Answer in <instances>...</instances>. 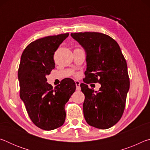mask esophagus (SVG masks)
<instances>
[{
  "label": "esophagus",
  "instance_id": "34e87169",
  "mask_svg": "<svg viewBox=\"0 0 150 150\" xmlns=\"http://www.w3.org/2000/svg\"><path fill=\"white\" fill-rule=\"evenodd\" d=\"M75 85H76V90L80 91L81 90V87H80L81 83L79 81H75Z\"/></svg>",
  "mask_w": 150,
  "mask_h": 150
}]
</instances>
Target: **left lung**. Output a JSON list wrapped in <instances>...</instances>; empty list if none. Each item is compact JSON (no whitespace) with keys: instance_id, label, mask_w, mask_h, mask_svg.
Segmentation results:
<instances>
[{"instance_id":"8db88e82","label":"left lung","mask_w":150,"mask_h":150,"mask_svg":"<svg viewBox=\"0 0 150 150\" xmlns=\"http://www.w3.org/2000/svg\"><path fill=\"white\" fill-rule=\"evenodd\" d=\"M71 35L87 54L85 78L80 85L85 120L95 128L108 129L120 120L125 108L130 88L126 59L118 43L108 35L87 32ZM91 82L101 85L98 92L88 87Z\"/></svg>"}]
</instances>
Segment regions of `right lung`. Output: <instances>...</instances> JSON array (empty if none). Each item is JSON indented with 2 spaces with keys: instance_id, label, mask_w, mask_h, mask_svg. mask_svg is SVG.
I'll use <instances>...</instances> for the list:
<instances>
[{
  "instance_id": "add662e5",
  "label": "right lung",
  "mask_w": 150,
  "mask_h": 150,
  "mask_svg": "<svg viewBox=\"0 0 150 150\" xmlns=\"http://www.w3.org/2000/svg\"><path fill=\"white\" fill-rule=\"evenodd\" d=\"M68 35L65 33L35 40L25 48L20 59L18 72L20 98L32 122L44 130L63 125L65 105L76 88L71 79L53 88L45 77L55 68V51Z\"/></svg>"
}]
</instances>
